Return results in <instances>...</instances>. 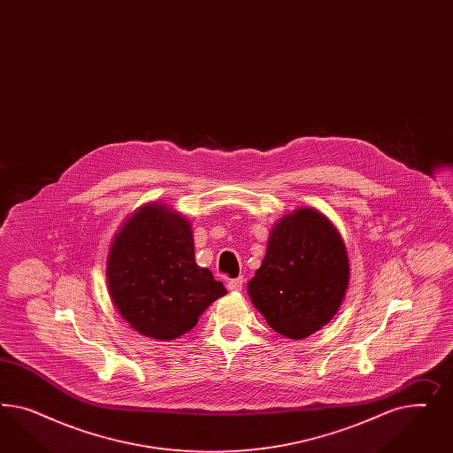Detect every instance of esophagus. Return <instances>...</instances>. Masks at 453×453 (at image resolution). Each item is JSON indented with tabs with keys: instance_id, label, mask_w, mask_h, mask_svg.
Returning a JSON list of instances; mask_svg holds the SVG:
<instances>
[{
	"instance_id": "34e87169",
	"label": "esophagus",
	"mask_w": 453,
	"mask_h": 453,
	"mask_svg": "<svg viewBox=\"0 0 453 453\" xmlns=\"http://www.w3.org/2000/svg\"><path fill=\"white\" fill-rule=\"evenodd\" d=\"M242 286H244V279H242V277L231 279V280L227 282V288H229L231 292H241V290H242Z\"/></svg>"
}]
</instances>
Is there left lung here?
Segmentation results:
<instances>
[{
    "mask_svg": "<svg viewBox=\"0 0 453 453\" xmlns=\"http://www.w3.org/2000/svg\"><path fill=\"white\" fill-rule=\"evenodd\" d=\"M349 279L342 235L320 211L301 207L273 226L265 257L247 292L275 332L297 341L329 324Z\"/></svg>",
    "mask_w": 453,
    "mask_h": 453,
    "instance_id": "1",
    "label": "left lung"
}]
</instances>
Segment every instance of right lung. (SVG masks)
Segmentation results:
<instances>
[{"label": "right lung", "mask_w": 453, "mask_h": 453, "mask_svg": "<svg viewBox=\"0 0 453 453\" xmlns=\"http://www.w3.org/2000/svg\"><path fill=\"white\" fill-rule=\"evenodd\" d=\"M110 297L141 335L174 341L227 294L194 259L189 220L163 203L139 207L116 233L106 261Z\"/></svg>", "instance_id": "right-lung-1"}]
</instances>
